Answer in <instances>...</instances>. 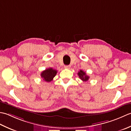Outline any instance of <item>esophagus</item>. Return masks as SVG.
<instances>
[{
  "mask_svg": "<svg viewBox=\"0 0 131 131\" xmlns=\"http://www.w3.org/2000/svg\"><path fill=\"white\" fill-rule=\"evenodd\" d=\"M65 68H71V66L70 65H68V66H64Z\"/></svg>",
  "mask_w": 131,
  "mask_h": 131,
  "instance_id": "1",
  "label": "esophagus"
}]
</instances>
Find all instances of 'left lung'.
Here are the masks:
<instances>
[{"mask_svg":"<svg viewBox=\"0 0 131 131\" xmlns=\"http://www.w3.org/2000/svg\"><path fill=\"white\" fill-rule=\"evenodd\" d=\"M78 75L79 76V78L83 81H87L89 79V76H87L86 73L82 70H80L79 72Z\"/></svg>","mask_w":131,"mask_h":131,"instance_id":"obj_1","label":"left lung"}]
</instances>
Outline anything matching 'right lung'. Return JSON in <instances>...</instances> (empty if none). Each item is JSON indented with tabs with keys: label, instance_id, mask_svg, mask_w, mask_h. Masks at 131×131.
Here are the masks:
<instances>
[{
	"label": "right lung",
	"instance_id": "right-lung-1",
	"mask_svg": "<svg viewBox=\"0 0 131 131\" xmlns=\"http://www.w3.org/2000/svg\"><path fill=\"white\" fill-rule=\"evenodd\" d=\"M57 73V71L52 68L46 69L45 71H42L41 74V76L45 81L50 82L51 81Z\"/></svg>",
	"mask_w": 131,
	"mask_h": 131
}]
</instances>
